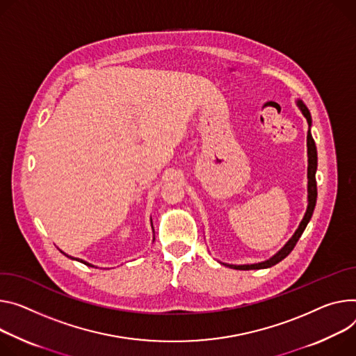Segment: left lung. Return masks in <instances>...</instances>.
I'll use <instances>...</instances> for the list:
<instances>
[{
  "instance_id": "8db88e82",
  "label": "left lung",
  "mask_w": 356,
  "mask_h": 356,
  "mask_svg": "<svg viewBox=\"0 0 356 356\" xmlns=\"http://www.w3.org/2000/svg\"><path fill=\"white\" fill-rule=\"evenodd\" d=\"M298 106L300 109L302 111V115L307 118V122H308V126H311V113L308 111V108L302 104V102H298ZM307 146H308V209H307V213L300 224L298 230L296 232V234L293 236V238H291L285 245L284 248H281L273 258H270V260L264 261V263H258V264H250V266H230L227 264V267L230 268H234V270H261V268H270L275 264H278L281 260H284V258L294 250L296 244L298 243L300 237L302 236L307 224L309 222L311 217H312V213H314V209H315V204H316V180H315V172H316V146H315V142L312 139V135L311 132L308 131V135H307Z\"/></svg>"
}]
</instances>
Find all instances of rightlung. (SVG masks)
Masks as SVG:
<instances>
[{
	"mask_svg": "<svg viewBox=\"0 0 356 356\" xmlns=\"http://www.w3.org/2000/svg\"><path fill=\"white\" fill-rule=\"evenodd\" d=\"M78 261H81V263H83V264H86V266H89V267H93V266H90L89 263H85V261H82V260H78Z\"/></svg>",
	"mask_w": 356,
	"mask_h": 356,
	"instance_id": "1",
	"label": "right lung"
}]
</instances>
